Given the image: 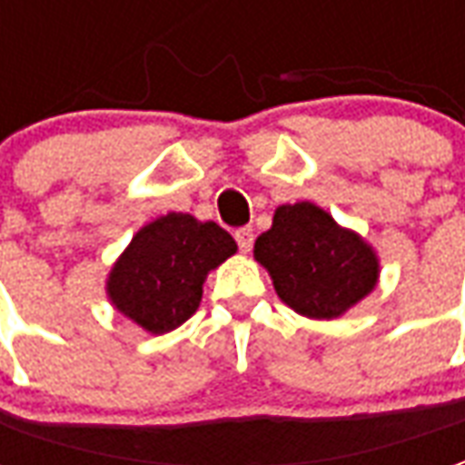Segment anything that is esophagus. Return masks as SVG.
Here are the masks:
<instances>
[{
	"mask_svg": "<svg viewBox=\"0 0 465 465\" xmlns=\"http://www.w3.org/2000/svg\"><path fill=\"white\" fill-rule=\"evenodd\" d=\"M233 239H236V243H239V249H242L243 253H249V252H252V246H253V229H252V226L236 229Z\"/></svg>",
	"mask_w": 465,
	"mask_h": 465,
	"instance_id": "esophagus-1",
	"label": "esophagus"
}]
</instances>
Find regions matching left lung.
<instances>
[{
	"mask_svg": "<svg viewBox=\"0 0 465 465\" xmlns=\"http://www.w3.org/2000/svg\"><path fill=\"white\" fill-rule=\"evenodd\" d=\"M289 309L309 319H336L373 292L379 256L359 233L343 229L312 202L283 203L253 243Z\"/></svg>",
	"mask_w": 465,
	"mask_h": 465,
	"instance_id": "8db88e82",
	"label": "left lung"
}]
</instances>
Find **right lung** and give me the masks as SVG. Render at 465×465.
<instances>
[{
  "label": "right lung",
  "instance_id": "obj_1",
  "mask_svg": "<svg viewBox=\"0 0 465 465\" xmlns=\"http://www.w3.org/2000/svg\"><path fill=\"white\" fill-rule=\"evenodd\" d=\"M232 253L236 242L219 223L172 212L134 233L112 266L106 293L143 331H173L199 309L206 273Z\"/></svg>",
  "mask_w": 465,
  "mask_h": 465
}]
</instances>
